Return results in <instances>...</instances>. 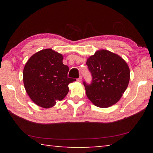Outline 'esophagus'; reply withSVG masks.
<instances>
[{
	"label": "esophagus",
	"mask_w": 153,
	"mask_h": 153,
	"mask_svg": "<svg viewBox=\"0 0 153 153\" xmlns=\"http://www.w3.org/2000/svg\"><path fill=\"white\" fill-rule=\"evenodd\" d=\"M77 82H82V76H80L79 77V78L77 79Z\"/></svg>",
	"instance_id": "obj_1"
}]
</instances>
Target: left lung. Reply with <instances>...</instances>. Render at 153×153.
<instances>
[{
	"label": "left lung",
	"mask_w": 153,
	"mask_h": 153,
	"mask_svg": "<svg viewBox=\"0 0 153 153\" xmlns=\"http://www.w3.org/2000/svg\"><path fill=\"white\" fill-rule=\"evenodd\" d=\"M92 75L90 84L84 82L86 94L98 107L107 108L117 103L128 88L129 68L123 59L107 50H100L87 59Z\"/></svg>",
	"instance_id": "obj_1"
}]
</instances>
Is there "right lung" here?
Here are the masks:
<instances>
[{
  "mask_svg": "<svg viewBox=\"0 0 153 153\" xmlns=\"http://www.w3.org/2000/svg\"><path fill=\"white\" fill-rule=\"evenodd\" d=\"M61 54L51 48L35 53L23 72L25 89L32 101L47 108L61 100L69 92L68 85L76 79L67 77L69 67L63 63Z\"/></svg>",
  "mask_w": 153,
  "mask_h": 153,
  "instance_id": "add662e5",
  "label": "right lung"
}]
</instances>
